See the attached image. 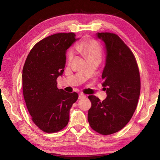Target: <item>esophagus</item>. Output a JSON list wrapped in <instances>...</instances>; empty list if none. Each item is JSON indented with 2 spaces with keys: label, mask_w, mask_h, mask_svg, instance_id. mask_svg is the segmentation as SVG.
Returning <instances> with one entry per match:
<instances>
[{
  "label": "esophagus",
  "mask_w": 160,
  "mask_h": 160,
  "mask_svg": "<svg viewBox=\"0 0 160 160\" xmlns=\"http://www.w3.org/2000/svg\"><path fill=\"white\" fill-rule=\"evenodd\" d=\"M86 97H87V96H86L85 94H83V93H80V94L79 95V99H83L86 98Z\"/></svg>",
  "instance_id": "34e87169"
}]
</instances>
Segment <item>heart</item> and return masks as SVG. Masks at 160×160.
Wrapping results in <instances>:
<instances>
[{
	"label": "heart",
	"instance_id": "heart-1",
	"mask_svg": "<svg viewBox=\"0 0 160 160\" xmlns=\"http://www.w3.org/2000/svg\"><path fill=\"white\" fill-rule=\"evenodd\" d=\"M76 50L82 53L87 59H101L102 50L99 43L95 40H83L76 46ZM74 57V51L70 50L67 52V59L71 61Z\"/></svg>",
	"mask_w": 160,
	"mask_h": 160
}]
</instances>
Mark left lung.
<instances>
[{
  "label": "left lung",
  "instance_id": "obj_1",
  "mask_svg": "<svg viewBox=\"0 0 160 160\" xmlns=\"http://www.w3.org/2000/svg\"><path fill=\"white\" fill-rule=\"evenodd\" d=\"M105 43V65L102 73L107 98L100 101L89 95L88 111L91 128L102 135L119 132L129 122L137 108L141 89L140 76L132 51L114 33L98 32Z\"/></svg>",
  "mask_w": 160,
  "mask_h": 160
}]
</instances>
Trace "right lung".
I'll list each match as a JSON object with an SVG mask.
<instances>
[{
    "label": "right lung",
    "mask_w": 160,
    "mask_h": 160,
    "mask_svg": "<svg viewBox=\"0 0 160 160\" xmlns=\"http://www.w3.org/2000/svg\"><path fill=\"white\" fill-rule=\"evenodd\" d=\"M75 34L57 33L38 42L22 69V91L27 108L37 126L46 133L59 132L69 120V111L78 94L57 88L62 75L66 51L79 38Z\"/></svg>",
    "instance_id": "1"
}]
</instances>
